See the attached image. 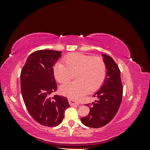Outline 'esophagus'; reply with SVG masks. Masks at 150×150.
<instances>
[{
    "label": "esophagus",
    "instance_id": "34e87169",
    "mask_svg": "<svg viewBox=\"0 0 150 150\" xmlns=\"http://www.w3.org/2000/svg\"><path fill=\"white\" fill-rule=\"evenodd\" d=\"M69 103L71 106H73V105H75V104H76V105H78L79 104V103L78 101L74 100V99H69Z\"/></svg>",
    "mask_w": 150,
    "mask_h": 150
}]
</instances>
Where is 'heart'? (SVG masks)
<instances>
[{
	"label": "heart",
	"instance_id": "b5f03b06",
	"mask_svg": "<svg viewBox=\"0 0 150 150\" xmlns=\"http://www.w3.org/2000/svg\"><path fill=\"white\" fill-rule=\"evenodd\" d=\"M64 61L57 62L54 74L58 82L63 83L72 78L76 73V81L62 84L60 91L62 94L77 98L98 89L103 83L106 75V64L101 57H92L81 53L66 56Z\"/></svg>",
	"mask_w": 150,
	"mask_h": 150
}]
</instances>
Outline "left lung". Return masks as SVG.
<instances>
[{
    "instance_id": "1",
    "label": "left lung",
    "mask_w": 150,
    "mask_h": 150,
    "mask_svg": "<svg viewBox=\"0 0 150 150\" xmlns=\"http://www.w3.org/2000/svg\"><path fill=\"white\" fill-rule=\"evenodd\" d=\"M106 67V77L100 89L93 95L97 100L91 104L89 115L81 117L82 123L90 128H98L109 123L119 110L122 96L120 70L110 56L102 54Z\"/></svg>"
}]
</instances>
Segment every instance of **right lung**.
Returning a JSON list of instances; mask_svg holds the SVG:
<instances>
[{"instance_id":"1","label":"right lung","mask_w":150,"mask_h":150,"mask_svg":"<svg viewBox=\"0 0 150 150\" xmlns=\"http://www.w3.org/2000/svg\"><path fill=\"white\" fill-rule=\"evenodd\" d=\"M61 56V51L54 50L34 51L21 71V93L27 110L35 121L45 126L60 125L70 106L64 96L50 97L57 88L53 66Z\"/></svg>"}]
</instances>
